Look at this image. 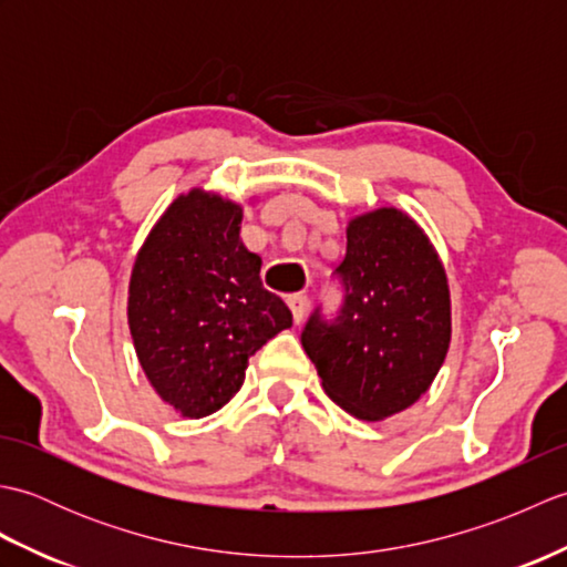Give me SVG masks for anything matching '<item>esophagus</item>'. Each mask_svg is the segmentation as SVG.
Segmentation results:
<instances>
[{"label": "esophagus", "mask_w": 567, "mask_h": 567, "mask_svg": "<svg viewBox=\"0 0 567 567\" xmlns=\"http://www.w3.org/2000/svg\"><path fill=\"white\" fill-rule=\"evenodd\" d=\"M287 307L292 309L295 323H302L305 311H307V295H290V297H287Z\"/></svg>", "instance_id": "1"}]
</instances>
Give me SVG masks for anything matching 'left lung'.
I'll use <instances>...</instances> for the list:
<instances>
[{
	"instance_id": "8db88e82",
	"label": "left lung",
	"mask_w": 567,
	"mask_h": 567,
	"mask_svg": "<svg viewBox=\"0 0 567 567\" xmlns=\"http://www.w3.org/2000/svg\"><path fill=\"white\" fill-rule=\"evenodd\" d=\"M336 268L343 305L336 319L315 309L302 346L331 400L363 421L404 412L424 394L449 353L445 270L414 219L392 207L348 224Z\"/></svg>"
}]
</instances>
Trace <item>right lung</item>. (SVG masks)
I'll list each match as a JSON object with an SVG mask.
<instances>
[{
  "label": "right lung",
  "mask_w": 567,
  "mask_h": 567,
  "mask_svg": "<svg viewBox=\"0 0 567 567\" xmlns=\"http://www.w3.org/2000/svg\"><path fill=\"white\" fill-rule=\"evenodd\" d=\"M244 209L219 195H179L138 250L128 329L153 390L202 419L246 380L248 358L292 327V311L260 282V256L240 240Z\"/></svg>",
  "instance_id": "1"
}]
</instances>
